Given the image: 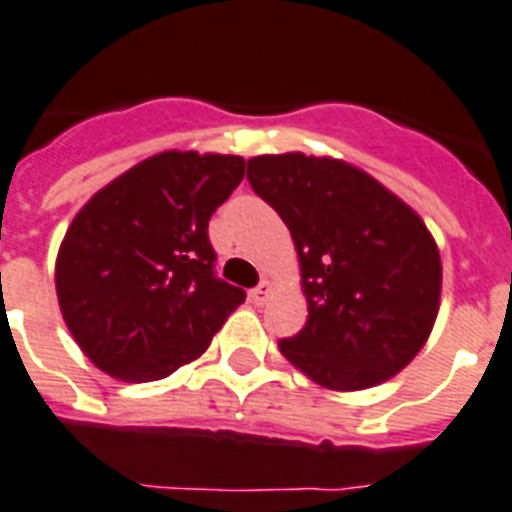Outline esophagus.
<instances>
[{
    "instance_id": "34e87169",
    "label": "esophagus",
    "mask_w": 512,
    "mask_h": 512,
    "mask_svg": "<svg viewBox=\"0 0 512 512\" xmlns=\"http://www.w3.org/2000/svg\"><path fill=\"white\" fill-rule=\"evenodd\" d=\"M268 297H270V284H268V281H263V284L255 286V289L249 292V299H252L255 305H265V302H268Z\"/></svg>"
}]
</instances>
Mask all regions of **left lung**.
<instances>
[{"instance_id":"1","label":"left lung","mask_w":512,"mask_h":512,"mask_svg":"<svg viewBox=\"0 0 512 512\" xmlns=\"http://www.w3.org/2000/svg\"><path fill=\"white\" fill-rule=\"evenodd\" d=\"M247 178L292 231L307 323L278 350L315 384L357 392L400 373L439 313L442 260L413 207L334 157L260 155Z\"/></svg>"}]
</instances>
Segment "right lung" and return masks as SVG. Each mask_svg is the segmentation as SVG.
I'll return each mask as SVG.
<instances>
[{"label":"right lung","instance_id":"obj_1","mask_svg":"<svg viewBox=\"0 0 512 512\" xmlns=\"http://www.w3.org/2000/svg\"><path fill=\"white\" fill-rule=\"evenodd\" d=\"M244 178L236 155L160 152L81 207L54 284L91 363L120 381H157L197 360L244 302L215 276L207 223Z\"/></svg>","mask_w":512,"mask_h":512}]
</instances>
